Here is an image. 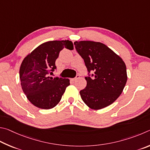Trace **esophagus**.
I'll return each mask as SVG.
<instances>
[{
    "mask_svg": "<svg viewBox=\"0 0 150 150\" xmlns=\"http://www.w3.org/2000/svg\"><path fill=\"white\" fill-rule=\"evenodd\" d=\"M80 78V76H79V75H77L76 76L75 78H70V80H71V81H76L77 79H78V78Z\"/></svg>",
    "mask_w": 150,
    "mask_h": 150,
    "instance_id": "34e87169",
    "label": "esophagus"
}]
</instances>
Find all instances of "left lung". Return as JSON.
I'll return each mask as SVG.
<instances>
[{"mask_svg": "<svg viewBox=\"0 0 150 150\" xmlns=\"http://www.w3.org/2000/svg\"><path fill=\"white\" fill-rule=\"evenodd\" d=\"M74 44L88 71L85 78L87 86L80 91L83 101L94 110L110 105L120 96L127 83L125 63L103 43L81 41ZM91 71L94 74L91 75Z\"/></svg>", "mask_w": 150, "mask_h": 150, "instance_id": "left-lung-1", "label": "left lung"}]
</instances>
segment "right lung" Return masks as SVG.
I'll return each instance as SVG.
<instances>
[{
    "label": "right lung",
    "mask_w": 150,
    "mask_h": 150,
    "mask_svg": "<svg viewBox=\"0 0 150 150\" xmlns=\"http://www.w3.org/2000/svg\"><path fill=\"white\" fill-rule=\"evenodd\" d=\"M64 48L74 49L72 41H51L38 46L22 62L20 80L23 93L33 105L50 109L59 103L69 79L50 77L57 68L55 61Z\"/></svg>",
    "instance_id": "right-lung-1"
}]
</instances>
